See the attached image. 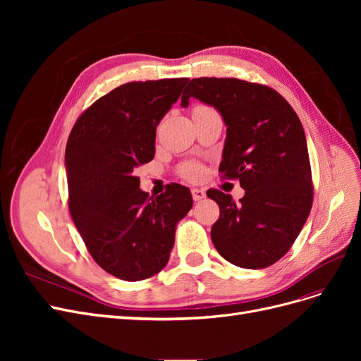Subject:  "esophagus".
I'll return each instance as SVG.
<instances>
[{
  "mask_svg": "<svg viewBox=\"0 0 361 361\" xmlns=\"http://www.w3.org/2000/svg\"><path fill=\"white\" fill-rule=\"evenodd\" d=\"M191 194H192L194 202H199V200H202V199L206 197V192H204L203 190H200V188H192V190H191Z\"/></svg>",
  "mask_w": 361,
  "mask_h": 361,
  "instance_id": "1",
  "label": "esophagus"
}]
</instances>
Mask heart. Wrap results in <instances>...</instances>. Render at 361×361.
<instances>
[{
    "mask_svg": "<svg viewBox=\"0 0 361 361\" xmlns=\"http://www.w3.org/2000/svg\"><path fill=\"white\" fill-rule=\"evenodd\" d=\"M179 173H180L182 178L188 179V180H199V179L203 178V174H204L203 167L200 166V164L191 162V161L183 162L182 166L179 167Z\"/></svg>",
    "mask_w": 361,
    "mask_h": 361,
    "instance_id": "obj_1",
    "label": "heart"
}]
</instances>
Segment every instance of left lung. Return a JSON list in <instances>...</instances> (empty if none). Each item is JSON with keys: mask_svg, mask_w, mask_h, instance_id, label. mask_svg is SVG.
Listing matches in <instances>:
<instances>
[{"mask_svg": "<svg viewBox=\"0 0 361 361\" xmlns=\"http://www.w3.org/2000/svg\"><path fill=\"white\" fill-rule=\"evenodd\" d=\"M190 97L220 111L227 135L218 171L245 190L239 203L220 190L206 192L220 206L211 228L216 251L247 269L276 264L313 203L307 141L297 113L271 87L238 78H194L183 90V108Z\"/></svg>", "mask_w": 361, "mask_h": 361, "instance_id": "left-lung-1", "label": "left lung"}]
</instances>
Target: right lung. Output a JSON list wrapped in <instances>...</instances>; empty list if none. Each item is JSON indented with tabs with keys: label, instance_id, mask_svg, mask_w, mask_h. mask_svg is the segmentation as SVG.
I'll return each mask as SVG.
<instances>
[{
	"label": "right lung",
	"instance_id": "add662e5",
	"mask_svg": "<svg viewBox=\"0 0 361 361\" xmlns=\"http://www.w3.org/2000/svg\"><path fill=\"white\" fill-rule=\"evenodd\" d=\"M188 78L134 81L99 97L76 120L66 145L69 211L94 262L126 281L167 265L174 232L192 207L171 183L152 199L134 170L155 157L157 126Z\"/></svg>",
	"mask_w": 361,
	"mask_h": 361
}]
</instances>
